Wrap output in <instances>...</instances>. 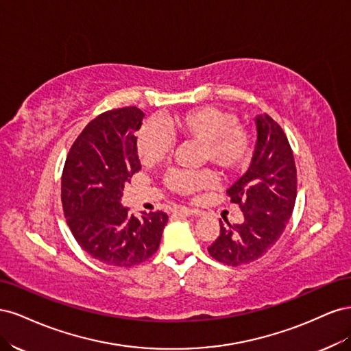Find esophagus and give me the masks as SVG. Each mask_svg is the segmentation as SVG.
<instances>
[{
	"label": "esophagus",
	"mask_w": 351,
	"mask_h": 351,
	"mask_svg": "<svg viewBox=\"0 0 351 351\" xmlns=\"http://www.w3.org/2000/svg\"><path fill=\"white\" fill-rule=\"evenodd\" d=\"M173 214L177 217H193V215H197V212L193 209H189L186 206H177L173 209Z\"/></svg>",
	"instance_id": "esophagus-1"
}]
</instances>
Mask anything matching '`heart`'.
I'll use <instances>...</instances> for the list:
<instances>
[{
  "instance_id": "1",
  "label": "heart",
  "mask_w": 351,
  "mask_h": 351,
  "mask_svg": "<svg viewBox=\"0 0 351 351\" xmlns=\"http://www.w3.org/2000/svg\"><path fill=\"white\" fill-rule=\"evenodd\" d=\"M167 124L184 142L199 143L202 162H212L227 174L237 173L252 156V136L239 125L234 114L215 107H197L169 115ZM173 141L161 125L146 121L136 134V151L141 162L154 165L164 161L173 151ZM215 183L209 169H173L164 184L171 193L193 196Z\"/></svg>"
}]
</instances>
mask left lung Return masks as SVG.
I'll return each instance as SVG.
<instances>
[{
  "mask_svg": "<svg viewBox=\"0 0 351 351\" xmlns=\"http://www.w3.org/2000/svg\"><path fill=\"white\" fill-rule=\"evenodd\" d=\"M258 141L252 164L227 195L243 212V222L224 227L208 247L218 262L239 267L262 258L281 237L297 196V171L291 146L277 121L258 115Z\"/></svg>",
  "mask_w": 351,
  "mask_h": 351,
  "instance_id": "left-lung-1",
  "label": "left lung"
}]
</instances>
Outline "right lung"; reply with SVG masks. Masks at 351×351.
I'll list each match as a JSON object with an SVG mask.
<instances>
[{
	"mask_svg": "<svg viewBox=\"0 0 351 351\" xmlns=\"http://www.w3.org/2000/svg\"><path fill=\"white\" fill-rule=\"evenodd\" d=\"M145 114L136 107L102 112L74 141L61 177L64 217L79 246L105 265L130 268L149 259L168 217L142 218L120 204L125 182L139 173L134 133Z\"/></svg>",
	"mask_w": 351,
	"mask_h": 351,
	"instance_id": "obj_1",
	"label": "right lung"
}]
</instances>
